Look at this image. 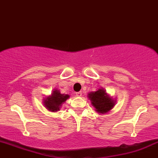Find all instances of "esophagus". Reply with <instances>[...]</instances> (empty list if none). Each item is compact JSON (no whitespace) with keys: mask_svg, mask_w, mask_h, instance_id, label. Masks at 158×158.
Returning a JSON list of instances; mask_svg holds the SVG:
<instances>
[{"mask_svg":"<svg viewBox=\"0 0 158 158\" xmlns=\"http://www.w3.org/2000/svg\"><path fill=\"white\" fill-rule=\"evenodd\" d=\"M75 95H76L77 96H78V97H80V96H82V93H81V91H79V92H76L75 93Z\"/></svg>","mask_w":158,"mask_h":158,"instance_id":"1","label":"esophagus"}]
</instances>
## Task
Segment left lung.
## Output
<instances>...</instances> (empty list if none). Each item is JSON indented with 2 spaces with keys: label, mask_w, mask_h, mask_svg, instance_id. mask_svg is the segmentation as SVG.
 I'll list each match as a JSON object with an SVG mask.
<instances>
[{
  "label": "left lung",
  "mask_w": 158,
  "mask_h": 158,
  "mask_svg": "<svg viewBox=\"0 0 158 158\" xmlns=\"http://www.w3.org/2000/svg\"><path fill=\"white\" fill-rule=\"evenodd\" d=\"M88 98L98 113L105 114L110 111L114 106V102L103 89H98L95 92L90 93Z\"/></svg>",
  "instance_id": "left-lung-1"
}]
</instances>
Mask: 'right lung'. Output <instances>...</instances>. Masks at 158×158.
Returning a JSON list of instances; mask_svg holds the SVG:
<instances>
[{
	"instance_id": "1",
	"label": "right lung",
	"mask_w": 158,
	"mask_h": 158,
	"mask_svg": "<svg viewBox=\"0 0 158 158\" xmlns=\"http://www.w3.org/2000/svg\"><path fill=\"white\" fill-rule=\"evenodd\" d=\"M70 96L69 95L61 94L59 90H55L53 91V94L51 96L47 97L45 99L44 103L47 109L51 111H57L60 110V106H61L62 103L65 102Z\"/></svg>"
}]
</instances>
